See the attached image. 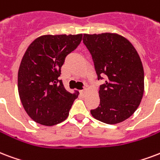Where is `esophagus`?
<instances>
[{
	"mask_svg": "<svg viewBox=\"0 0 160 160\" xmlns=\"http://www.w3.org/2000/svg\"><path fill=\"white\" fill-rule=\"evenodd\" d=\"M86 92H87V89L86 88H85L84 90H81V91H80V94H81L82 96H85V94H86Z\"/></svg>",
	"mask_w": 160,
	"mask_h": 160,
	"instance_id": "esophagus-1",
	"label": "esophagus"
}]
</instances>
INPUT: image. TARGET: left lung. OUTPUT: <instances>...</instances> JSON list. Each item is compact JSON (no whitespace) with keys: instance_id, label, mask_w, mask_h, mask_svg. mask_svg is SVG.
<instances>
[{"instance_id":"1","label":"left lung","mask_w":160,"mask_h":160,"mask_svg":"<svg viewBox=\"0 0 160 160\" xmlns=\"http://www.w3.org/2000/svg\"><path fill=\"white\" fill-rule=\"evenodd\" d=\"M83 42L93 59L100 85V105L91 110L94 118L117 124L130 118L139 106L144 91V72L135 48L117 33L84 34Z\"/></svg>"}]
</instances>
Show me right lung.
<instances>
[{
  "mask_svg": "<svg viewBox=\"0 0 160 160\" xmlns=\"http://www.w3.org/2000/svg\"><path fill=\"white\" fill-rule=\"evenodd\" d=\"M82 34L43 35L29 45L18 70V93L30 118L44 126L60 123L69 116L79 92L64 88L61 67L81 42Z\"/></svg>",
  "mask_w": 160,
  "mask_h": 160,
  "instance_id": "1",
  "label": "right lung"
}]
</instances>
